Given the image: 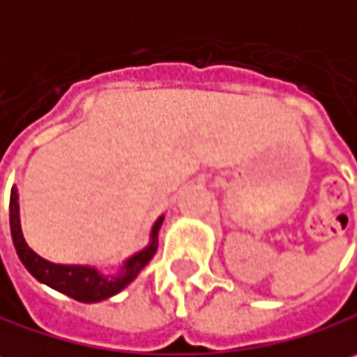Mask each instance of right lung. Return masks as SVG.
Returning a JSON list of instances; mask_svg holds the SVG:
<instances>
[{"label": "right lung", "instance_id": "right-lung-1", "mask_svg": "<svg viewBox=\"0 0 357 357\" xmlns=\"http://www.w3.org/2000/svg\"><path fill=\"white\" fill-rule=\"evenodd\" d=\"M163 224V216H159L158 222L151 228V242L139 250L137 255L129 257L123 262L121 271L116 275H102L98 273L95 266H86V264H56V262L46 261L40 255H36L32 248L24 241L22 234V226H20V204H17V190L15 185L11 188L10 196V228L13 246L17 250L20 261L24 262V266L32 273L33 277L40 283L48 284L56 291L73 297L76 301L82 303H96L102 299H109L116 295L119 291H123L127 284L135 279L141 273V268L147 262L153 259L155 250H158V232Z\"/></svg>", "mask_w": 357, "mask_h": 357}]
</instances>
